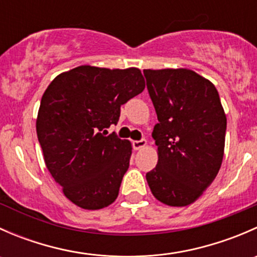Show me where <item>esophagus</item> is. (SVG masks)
Masks as SVG:
<instances>
[{
	"label": "esophagus",
	"instance_id": "esophagus-1",
	"mask_svg": "<svg viewBox=\"0 0 257 257\" xmlns=\"http://www.w3.org/2000/svg\"><path fill=\"white\" fill-rule=\"evenodd\" d=\"M147 147V141L145 139H142V141H134L133 142V148L136 150L142 149V148Z\"/></svg>",
	"mask_w": 257,
	"mask_h": 257
}]
</instances>
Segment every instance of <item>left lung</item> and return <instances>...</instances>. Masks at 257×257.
<instances>
[{
	"label": "left lung",
	"mask_w": 257,
	"mask_h": 257,
	"mask_svg": "<svg viewBox=\"0 0 257 257\" xmlns=\"http://www.w3.org/2000/svg\"><path fill=\"white\" fill-rule=\"evenodd\" d=\"M159 123L158 164L147 173L152 194L169 206L193 204L221 167L226 114L209 79L188 68L144 69Z\"/></svg>",
	"instance_id": "8db88e82"
}]
</instances>
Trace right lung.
<instances>
[{
	"mask_svg": "<svg viewBox=\"0 0 257 257\" xmlns=\"http://www.w3.org/2000/svg\"><path fill=\"white\" fill-rule=\"evenodd\" d=\"M141 69L76 67L45 90L36 129L46 167L64 196L85 210L114 203L129 168L132 143L107 136L120 105L142 93Z\"/></svg>",
	"mask_w": 257,
	"mask_h": 257,
	"instance_id": "right-lung-1",
	"label": "right lung"
}]
</instances>
